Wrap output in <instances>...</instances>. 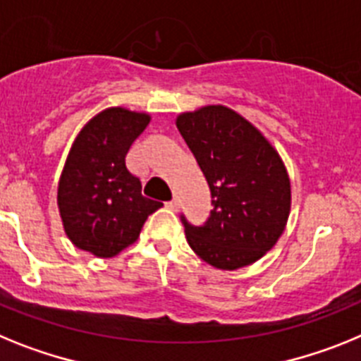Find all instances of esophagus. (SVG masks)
Here are the masks:
<instances>
[{"instance_id":"1","label":"esophagus","mask_w":361,"mask_h":361,"mask_svg":"<svg viewBox=\"0 0 361 361\" xmlns=\"http://www.w3.org/2000/svg\"><path fill=\"white\" fill-rule=\"evenodd\" d=\"M169 207H171L172 211H178V209H180V200H178V196H174V198L169 202Z\"/></svg>"}]
</instances>
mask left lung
<instances>
[{
	"instance_id": "left-lung-1",
	"label": "left lung",
	"mask_w": 361,
	"mask_h": 361,
	"mask_svg": "<svg viewBox=\"0 0 361 361\" xmlns=\"http://www.w3.org/2000/svg\"><path fill=\"white\" fill-rule=\"evenodd\" d=\"M176 125L212 196L205 225L181 216L190 249L221 271L255 263L276 245L290 212V181L280 154L255 125L224 105L183 112Z\"/></svg>"
}]
</instances>
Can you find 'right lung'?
I'll return each instance as SVG.
<instances>
[{
    "label": "right lung",
    "mask_w": 361,
    "mask_h": 361,
    "mask_svg": "<svg viewBox=\"0 0 361 361\" xmlns=\"http://www.w3.org/2000/svg\"><path fill=\"white\" fill-rule=\"evenodd\" d=\"M150 116L112 106L94 116L72 143L58 185L68 240L98 258H112L137 240L163 203L145 198L125 156Z\"/></svg>",
    "instance_id": "obj_1"
}]
</instances>
